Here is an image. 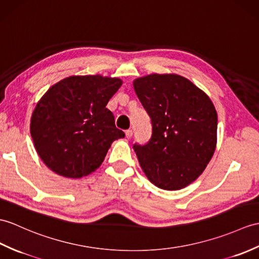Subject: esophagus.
<instances>
[{"mask_svg":"<svg viewBox=\"0 0 259 259\" xmlns=\"http://www.w3.org/2000/svg\"><path fill=\"white\" fill-rule=\"evenodd\" d=\"M124 134H125V137H127L128 138V139H130V138L132 137V130H125V132H124Z\"/></svg>","mask_w":259,"mask_h":259,"instance_id":"34e87169","label":"esophagus"}]
</instances>
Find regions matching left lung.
<instances>
[{
	"instance_id": "8db88e82",
	"label": "left lung",
	"mask_w": 259,
	"mask_h": 259,
	"mask_svg": "<svg viewBox=\"0 0 259 259\" xmlns=\"http://www.w3.org/2000/svg\"><path fill=\"white\" fill-rule=\"evenodd\" d=\"M134 88L151 118L152 136L134 150L149 181L166 191L188 186L211 161L218 142V112L208 96L188 78L151 74Z\"/></svg>"
}]
</instances>
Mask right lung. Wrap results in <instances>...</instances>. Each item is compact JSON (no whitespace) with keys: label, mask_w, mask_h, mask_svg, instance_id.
<instances>
[{"label":"right lung","mask_w":259,"mask_h":259,"mask_svg":"<svg viewBox=\"0 0 259 259\" xmlns=\"http://www.w3.org/2000/svg\"><path fill=\"white\" fill-rule=\"evenodd\" d=\"M121 85L116 77L70 76L47 90L31 118L34 147L47 167L70 179L98 169L111 143L124 137L106 108Z\"/></svg>","instance_id":"add662e5"}]
</instances>
